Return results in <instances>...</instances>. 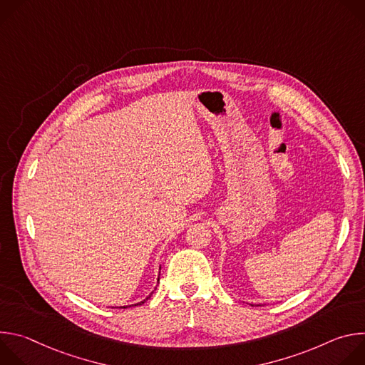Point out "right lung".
<instances>
[{"label": "right lung", "instance_id": "add662e5", "mask_svg": "<svg viewBox=\"0 0 365 365\" xmlns=\"http://www.w3.org/2000/svg\"><path fill=\"white\" fill-rule=\"evenodd\" d=\"M159 280H160V279H158V282H159ZM151 294H153V292H151V293H150V294H148V296H147V297H145L144 300H141V302H138V303H135V304H128V306H120V309H127V307H131V306H140V304H143L144 302H147V300L150 299V296H151Z\"/></svg>", "mask_w": 365, "mask_h": 365}]
</instances>
